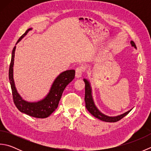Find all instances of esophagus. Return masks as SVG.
<instances>
[{"mask_svg": "<svg viewBox=\"0 0 151 151\" xmlns=\"http://www.w3.org/2000/svg\"><path fill=\"white\" fill-rule=\"evenodd\" d=\"M83 73V69L82 67H78V68L76 69L75 70V77L76 78H79L82 76Z\"/></svg>", "mask_w": 151, "mask_h": 151, "instance_id": "1", "label": "esophagus"}]
</instances>
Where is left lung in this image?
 <instances>
[{"label": "left lung", "instance_id": "obj_1", "mask_svg": "<svg viewBox=\"0 0 151 151\" xmlns=\"http://www.w3.org/2000/svg\"><path fill=\"white\" fill-rule=\"evenodd\" d=\"M130 44L132 47H134L135 49H136V46L135 43L133 41H130ZM83 81L85 82V102H86V108L89 111V113L91 115H93L96 118L99 119L102 121L105 122H110V123H114V122H117L121 119L122 118H123L124 116L129 113V112L132 110V108L131 110H129L125 113L117 115V116H108V115H105L102 114L101 111H99L97 107L96 106V105L93 101V98L92 95V89L91 84L88 80L84 78Z\"/></svg>", "mask_w": 151, "mask_h": 151}]
</instances>
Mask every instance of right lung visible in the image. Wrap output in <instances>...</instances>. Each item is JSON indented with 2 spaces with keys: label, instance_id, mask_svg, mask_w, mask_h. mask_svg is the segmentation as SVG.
<instances>
[{
  "label": "right lung",
  "instance_id": "add662e5",
  "mask_svg": "<svg viewBox=\"0 0 151 151\" xmlns=\"http://www.w3.org/2000/svg\"><path fill=\"white\" fill-rule=\"evenodd\" d=\"M32 28H30L19 38L17 45L22 38ZM16 46L14 47L12 53V59L9 69V80L11 85L13 99L14 104L18 110L31 117L36 118H46L57 108L63 90L66 86L75 78V70L74 69L67 70L61 73L54 80L48 94L43 99L37 102H28L25 101L19 94L15 88L14 79V64L15 51Z\"/></svg>",
  "mask_w": 151,
  "mask_h": 151
}]
</instances>
